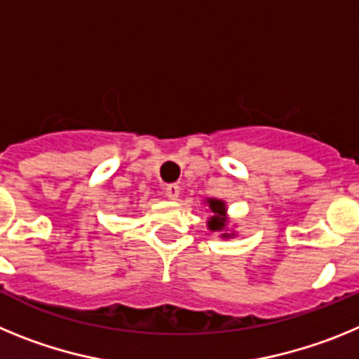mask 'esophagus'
I'll list each match as a JSON object with an SVG mask.
<instances>
[{
  "label": "esophagus",
  "mask_w": 359,
  "mask_h": 359,
  "mask_svg": "<svg viewBox=\"0 0 359 359\" xmlns=\"http://www.w3.org/2000/svg\"><path fill=\"white\" fill-rule=\"evenodd\" d=\"M165 196L169 199H172V201H176L177 198H180V187L176 185V183H170V185L165 187Z\"/></svg>",
  "instance_id": "obj_1"
}]
</instances>
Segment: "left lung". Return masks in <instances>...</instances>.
Listing matches in <instances>:
<instances>
[{
    "instance_id": "8db88e82",
    "label": "left lung",
    "mask_w": 359,
    "mask_h": 359,
    "mask_svg": "<svg viewBox=\"0 0 359 359\" xmlns=\"http://www.w3.org/2000/svg\"><path fill=\"white\" fill-rule=\"evenodd\" d=\"M205 205L208 207V219H207V228L210 231H219L223 239H231L236 237L237 233L233 230H228V223H230V217H228V207L223 199L217 198H207L205 199Z\"/></svg>"
}]
</instances>
